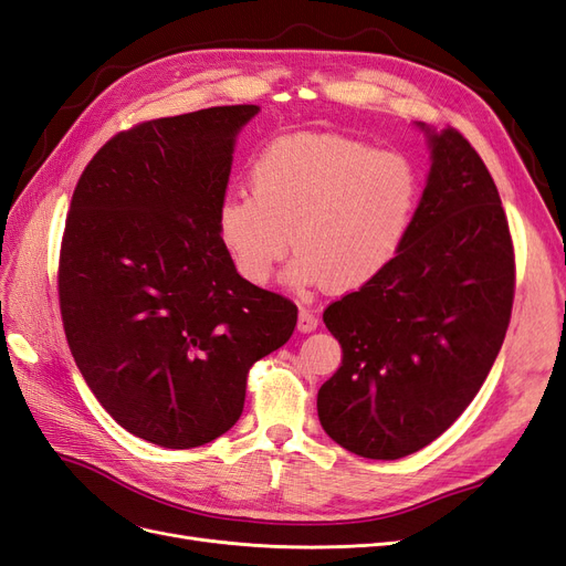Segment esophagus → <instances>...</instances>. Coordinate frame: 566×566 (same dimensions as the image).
<instances>
[{
	"label": "esophagus",
	"instance_id": "1",
	"mask_svg": "<svg viewBox=\"0 0 566 566\" xmlns=\"http://www.w3.org/2000/svg\"><path fill=\"white\" fill-rule=\"evenodd\" d=\"M318 328V316L310 310H300V316H297V331L300 333H312Z\"/></svg>",
	"mask_w": 566,
	"mask_h": 566
}]
</instances>
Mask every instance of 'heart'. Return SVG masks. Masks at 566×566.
I'll use <instances>...</instances> for the list:
<instances>
[{
  "mask_svg": "<svg viewBox=\"0 0 566 566\" xmlns=\"http://www.w3.org/2000/svg\"><path fill=\"white\" fill-rule=\"evenodd\" d=\"M420 200V175L399 150L342 134H290L250 167V193L219 205L217 231L235 271L264 285L290 241L295 285L364 287L399 254Z\"/></svg>",
  "mask_w": 566,
  "mask_h": 566,
  "instance_id": "b5f03b06",
  "label": "heart"
}]
</instances>
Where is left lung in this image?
Here are the masks:
<instances>
[{"label":"left lung","mask_w":566,"mask_h":566,"mask_svg":"<svg viewBox=\"0 0 566 566\" xmlns=\"http://www.w3.org/2000/svg\"><path fill=\"white\" fill-rule=\"evenodd\" d=\"M432 167L389 266L333 302L323 323L342 366L318 420L342 449L397 460L432 443L476 397L515 297V250L484 160L458 129L420 123Z\"/></svg>","instance_id":"1"}]
</instances>
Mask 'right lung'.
<instances>
[{
    "mask_svg": "<svg viewBox=\"0 0 566 566\" xmlns=\"http://www.w3.org/2000/svg\"><path fill=\"white\" fill-rule=\"evenodd\" d=\"M260 106H217L115 134L65 219L59 302L98 403L134 437L196 449L243 413L248 373L297 306L248 283L217 231L235 136Z\"/></svg>",
    "mask_w": 566,
    "mask_h": 566,
    "instance_id": "right-lung-1",
    "label": "right lung"
}]
</instances>
